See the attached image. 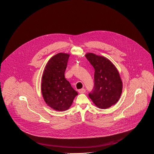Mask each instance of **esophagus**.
<instances>
[{"mask_svg":"<svg viewBox=\"0 0 154 154\" xmlns=\"http://www.w3.org/2000/svg\"><path fill=\"white\" fill-rule=\"evenodd\" d=\"M78 91H79V93L82 94V93H85L86 90H85V89H84V88H82V89L79 90H78Z\"/></svg>","mask_w":154,"mask_h":154,"instance_id":"obj_1","label":"esophagus"}]
</instances>
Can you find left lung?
<instances>
[{
	"mask_svg": "<svg viewBox=\"0 0 154 154\" xmlns=\"http://www.w3.org/2000/svg\"><path fill=\"white\" fill-rule=\"evenodd\" d=\"M85 57L94 68V84L88 94L94 103L106 109L115 105L122 93V83L119 74L107 58L88 53Z\"/></svg>",
	"mask_w": 154,
	"mask_h": 154,
	"instance_id": "obj_1",
	"label": "left lung"
}]
</instances>
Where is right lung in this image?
Instances as JSON below:
<instances>
[{
  "label": "right lung",
  "mask_w": 154,
  "mask_h": 154,
  "mask_svg": "<svg viewBox=\"0 0 154 154\" xmlns=\"http://www.w3.org/2000/svg\"><path fill=\"white\" fill-rule=\"evenodd\" d=\"M69 57V54L63 53L54 55L44 71L41 84L42 96L46 103L55 110H66L78 94L64 77Z\"/></svg>",
  "instance_id": "1"
}]
</instances>
